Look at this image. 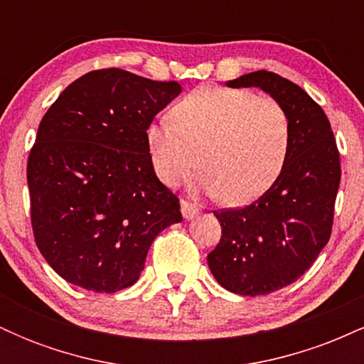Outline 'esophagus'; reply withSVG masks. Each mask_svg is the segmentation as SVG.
Instances as JSON below:
<instances>
[{"label":"esophagus","instance_id":"1","mask_svg":"<svg viewBox=\"0 0 364 364\" xmlns=\"http://www.w3.org/2000/svg\"><path fill=\"white\" fill-rule=\"evenodd\" d=\"M181 214L186 220H190V219H193V217L198 215L200 212H198V208H196L195 205H191L190 202H186V200H181Z\"/></svg>","mask_w":364,"mask_h":364}]
</instances>
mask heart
<instances>
[{
    "instance_id": "1",
    "label": "heart",
    "mask_w": 364,
    "mask_h": 364,
    "mask_svg": "<svg viewBox=\"0 0 364 364\" xmlns=\"http://www.w3.org/2000/svg\"><path fill=\"white\" fill-rule=\"evenodd\" d=\"M145 144L154 173L166 186L179 185L198 162L203 190L228 205H243L265 193L282 173L291 121L272 97L202 85L173 107V119L149 124Z\"/></svg>"
}]
</instances>
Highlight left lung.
<instances>
[{"label": "left lung", "mask_w": 364, "mask_h": 364, "mask_svg": "<svg viewBox=\"0 0 364 364\" xmlns=\"http://www.w3.org/2000/svg\"><path fill=\"white\" fill-rule=\"evenodd\" d=\"M225 85L258 87L282 104L291 121L282 173L250 205L214 212L223 236L207 255L224 289L263 296L298 281L328 243L341 183L339 150L323 109L287 78L258 70Z\"/></svg>", "instance_id": "1"}]
</instances>
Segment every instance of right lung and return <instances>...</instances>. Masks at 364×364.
Here are the masks:
<instances>
[{"label": "right lung", "instance_id": "right-lung-1", "mask_svg": "<svg viewBox=\"0 0 364 364\" xmlns=\"http://www.w3.org/2000/svg\"><path fill=\"white\" fill-rule=\"evenodd\" d=\"M181 94L119 68L70 83L41 121L27 162L36 245L65 281L94 292L133 286L159 232L181 223L145 129Z\"/></svg>", "mask_w": 364, "mask_h": 364}]
</instances>
